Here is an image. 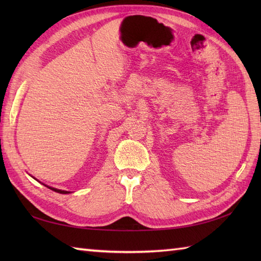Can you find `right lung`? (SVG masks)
Here are the masks:
<instances>
[{
	"label": "right lung",
	"mask_w": 261,
	"mask_h": 261,
	"mask_svg": "<svg viewBox=\"0 0 261 261\" xmlns=\"http://www.w3.org/2000/svg\"><path fill=\"white\" fill-rule=\"evenodd\" d=\"M45 185V184H43ZM45 186H47V185H45ZM48 188H50L51 191H54V192H57V193H60V194H68V193H70V192H68V191H62V190H57V188H54V187H49V186H47Z\"/></svg>",
	"instance_id": "obj_1"
}]
</instances>
